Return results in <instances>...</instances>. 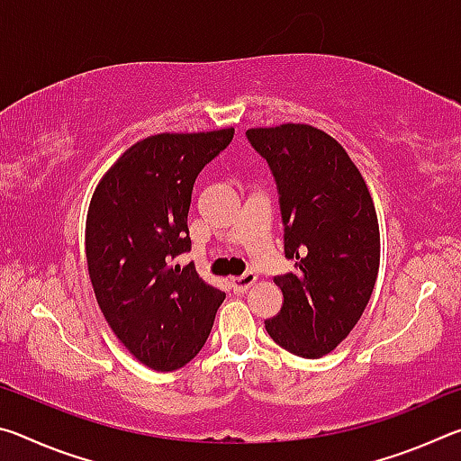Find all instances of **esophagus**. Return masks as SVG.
Here are the masks:
<instances>
[{"mask_svg":"<svg viewBox=\"0 0 461 461\" xmlns=\"http://www.w3.org/2000/svg\"><path fill=\"white\" fill-rule=\"evenodd\" d=\"M256 283V275H252V272H248V275L244 276H236L230 280V286L233 293H246L249 286H252Z\"/></svg>","mask_w":461,"mask_h":461,"instance_id":"obj_1","label":"esophagus"}]
</instances>
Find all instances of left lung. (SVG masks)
Returning <instances> with one entry per match:
<instances>
[{
	"label": "left lung",
	"instance_id": "obj_1",
	"mask_svg": "<svg viewBox=\"0 0 461 461\" xmlns=\"http://www.w3.org/2000/svg\"><path fill=\"white\" fill-rule=\"evenodd\" d=\"M275 175L285 256L275 276L283 307L264 327L286 352L317 360L360 321L380 267V230L368 186L343 146L307 123L246 131Z\"/></svg>",
	"mask_w": 461,
	"mask_h": 461
}]
</instances>
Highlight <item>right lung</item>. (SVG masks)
Wrapping results in <instances>:
<instances>
[{"label":"right lung","mask_w":461,"mask_h":461,"mask_svg":"<svg viewBox=\"0 0 461 461\" xmlns=\"http://www.w3.org/2000/svg\"><path fill=\"white\" fill-rule=\"evenodd\" d=\"M233 128L156 134L130 146L93 193L85 254L97 305L118 339L152 370L183 368L201 352L225 299L194 264L186 215L194 178L228 148Z\"/></svg>","instance_id":"1"}]
</instances>
